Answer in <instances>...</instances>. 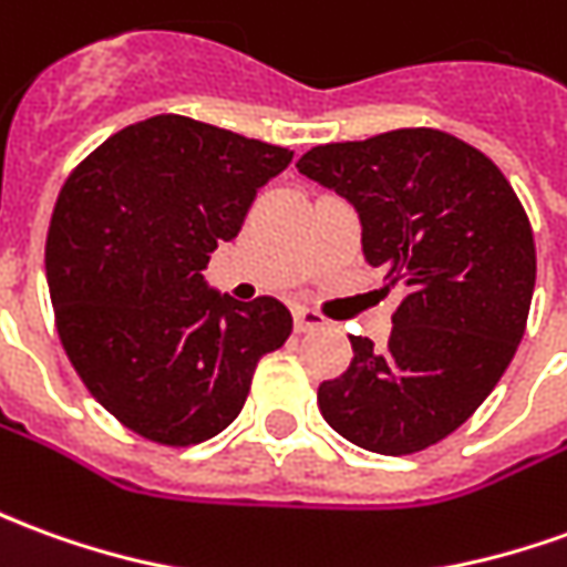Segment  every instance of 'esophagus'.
Returning <instances> with one entry per match:
<instances>
[{
	"mask_svg": "<svg viewBox=\"0 0 567 567\" xmlns=\"http://www.w3.org/2000/svg\"><path fill=\"white\" fill-rule=\"evenodd\" d=\"M324 316L316 310H307V307H297L295 310V331H316V328H322Z\"/></svg>",
	"mask_w": 567,
	"mask_h": 567,
	"instance_id": "esophagus-1",
	"label": "esophagus"
}]
</instances>
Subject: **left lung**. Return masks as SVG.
<instances>
[{
    "mask_svg": "<svg viewBox=\"0 0 567 567\" xmlns=\"http://www.w3.org/2000/svg\"><path fill=\"white\" fill-rule=\"evenodd\" d=\"M297 168L350 202L365 260L405 285L386 347L350 338V368L319 386V411L374 454L430 449L516 355L537 276L528 215L485 153L433 128L312 146Z\"/></svg>",
    "mask_w": 567,
    "mask_h": 567,
    "instance_id": "left-lung-1",
    "label": "left lung"
}]
</instances>
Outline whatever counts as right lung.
Returning a JSON list of instances; mask_svg holds the SVG:
<instances>
[{
	"label": "right lung",
	"mask_w": 567,
	"mask_h": 567,
	"mask_svg": "<svg viewBox=\"0 0 567 567\" xmlns=\"http://www.w3.org/2000/svg\"><path fill=\"white\" fill-rule=\"evenodd\" d=\"M291 156L153 116L106 137L63 184L45 243L58 334L89 393L150 442L196 445L227 430L260 355L291 334L276 297L243 303L202 276Z\"/></svg>",
	"instance_id": "right-lung-1"
}]
</instances>
